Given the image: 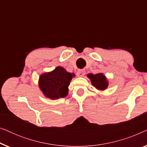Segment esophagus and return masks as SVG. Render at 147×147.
Instances as JSON below:
<instances>
[{
  "label": "esophagus",
  "instance_id": "esophagus-1",
  "mask_svg": "<svg viewBox=\"0 0 147 147\" xmlns=\"http://www.w3.org/2000/svg\"><path fill=\"white\" fill-rule=\"evenodd\" d=\"M84 75H85V70L79 69L77 71V76L78 77H83Z\"/></svg>",
  "mask_w": 147,
  "mask_h": 147
}]
</instances>
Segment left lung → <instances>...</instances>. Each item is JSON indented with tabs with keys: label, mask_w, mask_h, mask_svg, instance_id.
Instances as JSON below:
<instances>
[{
	"label": "left lung",
	"mask_w": 147,
	"mask_h": 147,
	"mask_svg": "<svg viewBox=\"0 0 147 147\" xmlns=\"http://www.w3.org/2000/svg\"><path fill=\"white\" fill-rule=\"evenodd\" d=\"M87 76L90 78L92 85L98 90H105L108 86V82L103 74H89Z\"/></svg>",
	"instance_id": "obj_1"
}]
</instances>
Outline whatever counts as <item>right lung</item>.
Here are the masks:
<instances>
[{"mask_svg": "<svg viewBox=\"0 0 147 147\" xmlns=\"http://www.w3.org/2000/svg\"><path fill=\"white\" fill-rule=\"evenodd\" d=\"M74 76L75 74L59 66L52 71L40 76L39 88L44 96L51 100L64 98L67 96L68 86Z\"/></svg>", "mask_w": 147, "mask_h": 147, "instance_id": "right-lung-1", "label": "right lung"}]
</instances>
